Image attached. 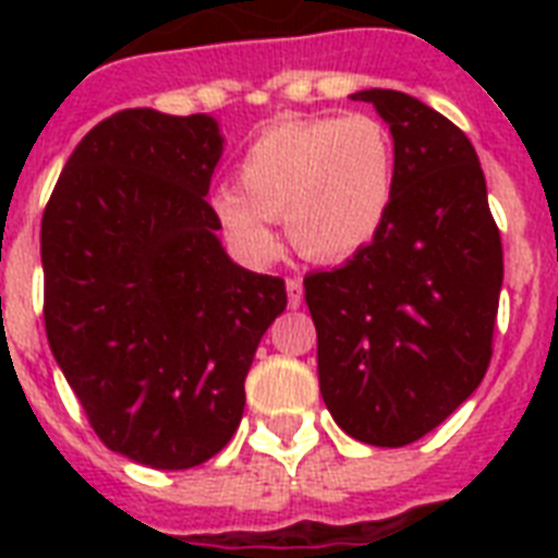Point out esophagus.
<instances>
[{"label":"esophagus","mask_w":558,"mask_h":558,"mask_svg":"<svg viewBox=\"0 0 558 558\" xmlns=\"http://www.w3.org/2000/svg\"><path fill=\"white\" fill-rule=\"evenodd\" d=\"M287 292H289V306H292V310H298V306H301V301H304V283H301V278H289Z\"/></svg>","instance_id":"1"}]
</instances>
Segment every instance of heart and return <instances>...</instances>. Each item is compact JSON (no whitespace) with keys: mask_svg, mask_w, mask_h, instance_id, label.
<instances>
[{"mask_svg":"<svg viewBox=\"0 0 558 558\" xmlns=\"http://www.w3.org/2000/svg\"><path fill=\"white\" fill-rule=\"evenodd\" d=\"M236 184L210 196L228 240L248 257L278 252L271 219L310 260H348L373 243L397 187L393 138L365 112L280 121L263 130L236 165Z\"/></svg>","mask_w":558,"mask_h":558,"instance_id":"1","label":"heart"}]
</instances>
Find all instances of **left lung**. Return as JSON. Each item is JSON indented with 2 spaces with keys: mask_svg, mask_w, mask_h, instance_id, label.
Here are the masks:
<instances>
[{
  "mask_svg": "<svg viewBox=\"0 0 558 558\" xmlns=\"http://www.w3.org/2000/svg\"><path fill=\"white\" fill-rule=\"evenodd\" d=\"M393 135L397 187L373 243L304 278L332 420L399 449L472 397L493 359L501 234L463 130L405 92L350 95Z\"/></svg>",
  "mask_w": 558,
  "mask_h": 558,
  "instance_id": "obj_1",
  "label": "left lung"
}]
</instances>
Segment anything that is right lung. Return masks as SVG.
<instances>
[{"instance_id":"add662e5","label":"right lung","mask_w":558,"mask_h":558,"mask_svg":"<svg viewBox=\"0 0 558 558\" xmlns=\"http://www.w3.org/2000/svg\"><path fill=\"white\" fill-rule=\"evenodd\" d=\"M219 156L210 116L121 109L83 135L43 214L51 353L104 446L150 469L226 449L287 310L283 278L219 243L205 199Z\"/></svg>"}]
</instances>
